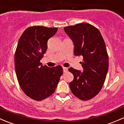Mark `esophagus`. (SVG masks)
<instances>
[{"mask_svg":"<svg viewBox=\"0 0 124 124\" xmlns=\"http://www.w3.org/2000/svg\"><path fill=\"white\" fill-rule=\"evenodd\" d=\"M63 72H67L68 70V68H65V67H63Z\"/></svg>","mask_w":124,"mask_h":124,"instance_id":"esophagus-1","label":"esophagus"}]
</instances>
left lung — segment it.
<instances>
[{"label": "left lung", "mask_w": 124, "mask_h": 124, "mask_svg": "<svg viewBox=\"0 0 124 124\" xmlns=\"http://www.w3.org/2000/svg\"><path fill=\"white\" fill-rule=\"evenodd\" d=\"M72 40L74 55L83 57V71L70 68L74 75L70 90L82 101H88L98 94L103 85L108 70V56L105 43L99 30L88 23L64 28Z\"/></svg>", "instance_id": "left-lung-1"}]
</instances>
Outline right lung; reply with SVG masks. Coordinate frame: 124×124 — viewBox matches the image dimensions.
<instances>
[{"instance_id": "add662e5", "label": "right lung", "mask_w": 124, "mask_h": 124, "mask_svg": "<svg viewBox=\"0 0 124 124\" xmlns=\"http://www.w3.org/2000/svg\"><path fill=\"white\" fill-rule=\"evenodd\" d=\"M57 28L33 26L26 29L19 40L15 65L19 84L25 94L32 99L42 101L55 92L63 74L61 66L49 68L40 60L47 49V41Z\"/></svg>"}]
</instances>
